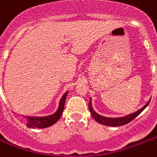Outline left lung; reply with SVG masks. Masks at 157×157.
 Masks as SVG:
<instances>
[{"mask_svg":"<svg viewBox=\"0 0 157 157\" xmlns=\"http://www.w3.org/2000/svg\"><path fill=\"white\" fill-rule=\"evenodd\" d=\"M149 103H150V100L142 109H140L139 110H137V112L131 113V114H128V115L124 116V117H120V118H107V117H104V116H101L100 114H98L97 113H95L94 109H93V108H92L91 98H90L89 102V109L93 118L95 121L98 122L99 124H104V125L109 127H118L125 125V124H128L129 122H131L132 120H133L137 115H139L140 113L145 109L147 106L149 105Z\"/></svg>","mask_w":157,"mask_h":157,"instance_id":"8db88e82","label":"left lung"}]
</instances>
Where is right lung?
Masks as SVG:
<instances>
[{
	"label": "right lung",
	"mask_w": 157,
	"mask_h": 157,
	"mask_svg": "<svg viewBox=\"0 0 157 157\" xmlns=\"http://www.w3.org/2000/svg\"><path fill=\"white\" fill-rule=\"evenodd\" d=\"M67 94L68 91H67L65 94H63L62 99L60 100L58 109L56 111V113H54L53 114H51L49 116H45V117H30V116L26 117V118L28 119V123L26 124L27 127L30 128H45L52 126L54 124H56L62 116Z\"/></svg>",
	"instance_id": "obj_1"
}]
</instances>
